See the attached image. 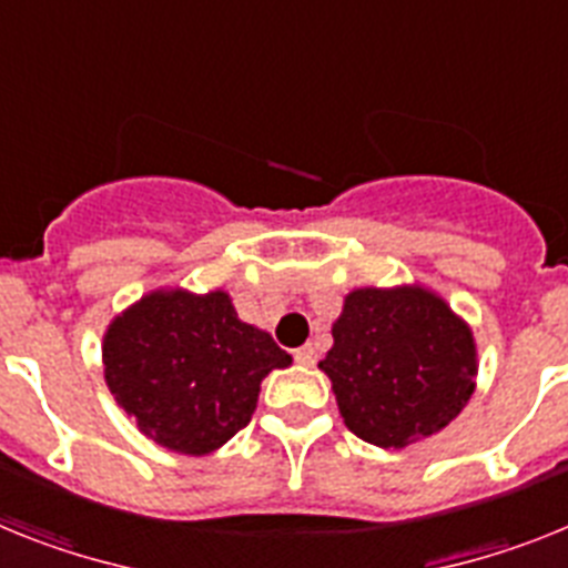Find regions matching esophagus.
<instances>
[{
    "label": "esophagus",
    "instance_id": "1",
    "mask_svg": "<svg viewBox=\"0 0 568 568\" xmlns=\"http://www.w3.org/2000/svg\"><path fill=\"white\" fill-rule=\"evenodd\" d=\"M294 361L300 366H314L317 364V352H314V346H300V349H294Z\"/></svg>",
    "mask_w": 568,
    "mask_h": 568
}]
</instances>
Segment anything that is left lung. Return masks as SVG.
<instances>
[{
  "label": "left lung",
  "instance_id": "8db88e82",
  "mask_svg": "<svg viewBox=\"0 0 568 568\" xmlns=\"http://www.w3.org/2000/svg\"><path fill=\"white\" fill-rule=\"evenodd\" d=\"M321 361L352 433L407 447L454 422L474 393L476 346L445 300L424 288H357Z\"/></svg>",
  "mask_w": 568,
  "mask_h": 568
}]
</instances>
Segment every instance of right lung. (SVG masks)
Listing matches in <instances>:
<instances>
[{
  "instance_id": "right-lung-1",
  "label": "right lung",
  "mask_w": 568,
  "mask_h": 568,
  "mask_svg": "<svg viewBox=\"0 0 568 568\" xmlns=\"http://www.w3.org/2000/svg\"><path fill=\"white\" fill-rule=\"evenodd\" d=\"M292 364L268 332L236 317L225 292H155L103 337L106 384L159 445L204 456L251 422L260 381Z\"/></svg>"
}]
</instances>
